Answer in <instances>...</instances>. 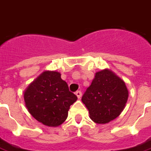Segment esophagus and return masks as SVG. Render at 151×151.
Listing matches in <instances>:
<instances>
[{"label": "esophagus", "instance_id": "34e87169", "mask_svg": "<svg viewBox=\"0 0 151 151\" xmlns=\"http://www.w3.org/2000/svg\"><path fill=\"white\" fill-rule=\"evenodd\" d=\"M75 95H77V97L78 99H80L81 97H82V92L80 91H76Z\"/></svg>", "mask_w": 151, "mask_h": 151}]
</instances>
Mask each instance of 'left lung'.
Masks as SVG:
<instances>
[{"label":"left lung","instance_id":"8db88e82","mask_svg":"<svg viewBox=\"0 0 151 151\" xmlns=\"http://www.w3.org/2000/svg\"><path fill=\"white\" fill-rule=\"evenodd\" d=\"M129 91L125 82L109 69L95 73V78L82 98L90 118L96 124L115 120L125 108Z\"/></svg>","mask_w":151,"mask_h":151}]
</instances>
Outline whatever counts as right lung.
Masks as SVG:
<instances>
[{
	"mask_svg": "<svg viewBox=\"0 0 151 151\" xmlns=\"http://www.w3.org/2000/svg\"><path fill=\"white\" fill-rule=\"evenodd\" d=\"M60 76L59 72L45 70L24 91L28 111L46 126L57 127L65 122L70 105L78 99Z\"/></svg>",
	"mask_w": 151,
	"mask_h": 151,
	"instance_id": "1",
	"label": "right lung"
}]
</instances>
